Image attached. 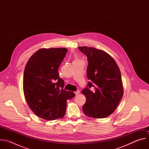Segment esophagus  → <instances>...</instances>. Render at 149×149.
<instances>
[{"instance_id": "esophagus-1", "label": "esophagus", "mask_w": 149, "mask_h": 149, "mask_svg": "<svg viewBox=\"0 0 149 149\" xmlns=\"http://www.w3.org/2000/svg\"><path fill=\"white\" fill-rule=\"evenodd\" d=\"M79 93H80L79 90H77V91H75V95H78V94H79Z\"/></svg>"}]
</instances>
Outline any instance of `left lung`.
Segmentation results:
<instances>
[{
	"label": "left lung",
	"instance_id": "8db88e82",
	"mask_svg": "<svg viewBox=\"0 0 149 149\" xmlns=\"http://www.w3.org/2000/svg\"><path fill=\"white\" fill-rule=\"evenodd\" d=\"M78 48L87 56L88 62L87 75L90 81L81 92L86 97L83 112L93 118L107 117L115 111L123 95L119 68L114 59L102 50Z\"/></svg>",
	"mask_w": 149,
	"mask_h": 149
}]
</instances>
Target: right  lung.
Returning a JSON list of instances; mask_svg holds the SVG:
<instances>
[{
	"mask_svg": "<svg viewBox=\"0 0 149 149\" xmlns=\"http://www.w3.org/2000/svg\"><path fill=\"white\" fill-rule=\"evenodd\" d=\"M67 48H42L28 60L24 74V92L32 111L39 117L54 120L65 116L67 100L75 94L63 89L58 68Z\"/></svg>",
	"mask_w": 149,
	"mask_h": 149,
	"instance_id": "1",
	"label": "right lung"
}]
</instances>
